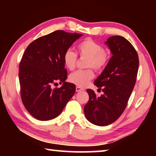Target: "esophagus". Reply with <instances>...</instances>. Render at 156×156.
<instances>
[{"instance_id": "1", "label": "esophagus", "mask_w": 156, "mask_h": 156, "mask_svg": "<svg viewBox=\"0 0 156 156\" xmlns=\"http://www.w3.org/2000/svg\"><path fill=\"white\" fill-rule=\"evenodd\" d=\"M76 92L83 91H84V89L80 87H76Z\"/></svg>"}]
</instances>
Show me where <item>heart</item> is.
Here are the masks:
<instances>
[{"mask_svg": "<svg viewBox=\"0 0 156 156\" xmlns=\"http://www.w3.org/2000/svg\"><path fill=\"white\" fill-rule=\"evenodd\" d=\"M76 50L81 58H87V67H93L96 71H100L106 67L109 60V54L103 49L101 44L90 38H86L80 42L76 46ZM77 55L71 49H67L63 55V62L66 67L71 71L76 67ZM94 73L92 69L78 70L72 73L69 81L78 87H83L92 80Z\"/></svg>", "mask_w": 156, "mask_h": 156, "instance_id": "b5f03b06", "label": "heart"}]
</instances>
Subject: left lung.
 I'll list each match as a JSON object with an SVG mask.
<instances>
[{"instance_id":"left-lung-1","label":"left lung","mask_w":156,"mask_h":156,"mask_svg":"<svg viewBox=\"0 0 156 156\" xmlns=\"http://www.w3.org/2000/svg\"><path fill=\"white\" fill-rule=\"evenodd\" d=\"M105 44L112 56L94 81L104 94L98 97L93 90L87 89L89 99L84 107L87 119L98 126L110 125L122 115L135 86L139 67L135 48L124 37H109Z\"/></svg>"}]
</instances>
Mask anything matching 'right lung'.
Returning <instances> with one entry per match:
<instances>
[{"mask_svg": "<svg viewBox=\"0 0 156 156\" xmlns=\"http://www.w3.org/2000/svg\"><path fill=\"white\" fill-rule=\"evenodd\" d=\"M83 34L57 30L29 44L19 65L20 96L27 112L39 120L60 114L76 91L74 84L65 82L67 72L63 55ZM60 81L63 85L52 89Z\"/></svg>", "mask_w": 156, "mask_h": 156, "instance_id": "obj_1", "label": "right lung"}]
</instances>
